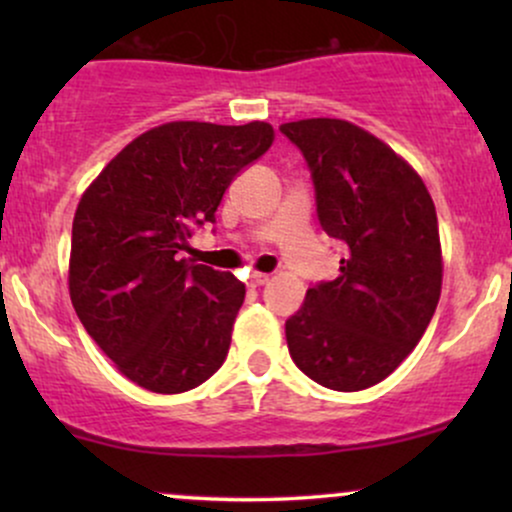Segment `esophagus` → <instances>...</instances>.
<instances>
[{"label": "esophagus", "mask_w": 512, "mask_h": 512, "mask_svg": "<svg viewBox=\"0 0 512 512\" xmlns=\"http://www.w3.org/2000/svg\"><path fill=\"white\" fill-rule=\"evenodd\" d=\"M269 281V274H264V272H252L250 274V284L252 286H264Z\"/></svg>", "instance_id": "obj_1"}]
</instances>
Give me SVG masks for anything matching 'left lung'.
I'll return each mask as SVG.
<instances>
[{
	"label": "left lung",
	"mask_w": 512,
	"mask_h": 512,
	"mask_svg": "<svg viewBox=\"0 0 512 512\" xmlns=\"http://www.w3.org/2000/svg\"><path fill=\"white\" fill-rule=\"evenodd\" d=\"M281 132L308 161L322 228L346 245L337 279L308 289L286 320L291 358L322 387L366 390L414 351L436 313V207L421 175L354 122L310 117Z\"/></svg>",
	"instance_id": "1"
}]
</instances>
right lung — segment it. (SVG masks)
<instances>
[{
  "label": "right lung",
  "instance_id": "obj_1",
  "mask_svg": "<svg viewBox=\"0 0 512 512\" xmlns=\"http://www.w3.org/2000/svg\"><path fill=\"white\" fill-rule=\"evenodd\" d=\"M272 142L269 122H166L132 139L81 195L69 296L93 342L144 390L180 395L226 361L245 286L178 252Z\"/></svg>",
  "mask_w": 512,
  "mask_h": 512
}]
</instances>
